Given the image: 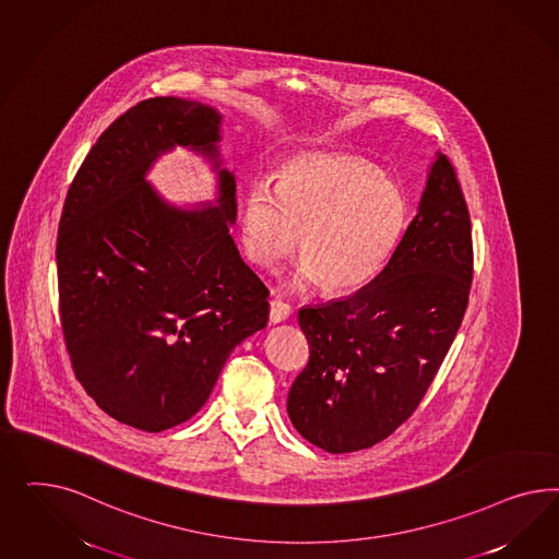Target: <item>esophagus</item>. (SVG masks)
<instances>
[{
	"mask_svg": "<svg viewBox=\"0 0 559 559\" xmlns=\"http://www.w3.org/2000/svg\"><path fill=\"white\" fill-rule=\"evenodd\" d=\"M290 316V307L283 304L281 299H272L271 301V323H281Z\"/></svg>",
	"mask_w": 559,
	"mask_h": 559,
	"instance_id": "1",
	"label": "esophagus"
}]
</instances>
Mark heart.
<instances>
[{"label":"heart","instance_id":"obj_1","mask_svg":"<svg viewBox=\"0 0 559 559\" xmlns=\"http://www.w3.org/2000/svg\"><path fill=\"white\" fill-rule=\"evenodd\" d=\"M239 221L243 250L260 269L271 271L299 243L304 258L288 288L323 283L330 293H348L388 264L404 231L406 201L369 162L316 153L287 162L274 188L255 185Z\"/></svg>","mask_w":559,"mask_h":559}]
</instances>
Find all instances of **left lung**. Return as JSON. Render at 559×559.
Returning <instances> with one entry per match:
<instances>
[{
	"mask_svg": "<svg viewBox=\"0 0 559 559\" xmlns=\"http://www.w3.org/2000/svg\"><path fill=\"white\" fill-rule=\"evenodd\" d=\"M474 276L472 223L442 153L390 262L355 295L299 309L309 362L288 418L328 453L388 439L423 402L457 336Z\"/></svg>",
	"mask_w": 559,
	"mask_h": 559,
	"instance_id": "left-lung-1",
	"label": "left lung"
}]
</instances>
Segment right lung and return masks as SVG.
Listing matches in <instances>:
<instances>
[{"instance_id": "1", "label": "right lung", "mask_w": 559, "mask_h": 559, "mask_svg": "<svg viewBox=\"0 0 559 559\" xmlns=\"http://www.w3.org/2000/svg\"><path fill=\"white\" fill-rule=\"evenodd\" d=\"M221 120L203 102H139L85 155L59 223V309L75 377L108 416L145 432L192 418L237 344L269 323V288L229 234L236 176L221 157ZM176 146L216 171L213 204H169L146 180Z\"/></svg>"}]
</instances>
